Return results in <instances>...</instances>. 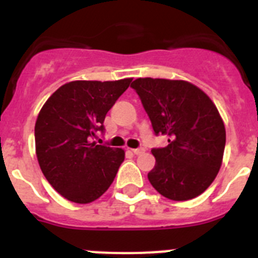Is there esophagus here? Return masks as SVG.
Segmentation results:
<instances>
[{
  "label": "esophagus",
  "mask_w": 258,
  "mask_h": 258,
  "mask_svg": "<svg viewBox=\"0 0 258 258\" xmlns=\"http://www.w3.org/2000/svg\"><path fill=\"white\" fill-rule=\"evenodd\" d=\"M132 151H133L134 155H141V154H143L146 150L145 149H134V150H132Z\"/></svg>",
  "instance_id": "obj_1"
}]
</instances>
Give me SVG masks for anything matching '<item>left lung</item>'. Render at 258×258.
<instances>
[{"label":"left lung","mask_w":258,"mask_h":258,"mask_svg":"<svg viewBox=\"0 0 258 258\" xmlns=\"http://www.w3.org/2000/svg\"><path fill=\"white\" fill-rule=\"evenodd\" d=\"M132 88L168 146L152 149L149 181L163 197L183 202L199 197L214 181L226 143L225 124L211 98L183 80L137 79Z\"/></svg>","instance_id":"1"}]
</instances>
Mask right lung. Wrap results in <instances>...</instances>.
<instances>
[{
	"mask_svg": "<svg viewBox=\"0 0 258 258\" xmlns=\"http://www.w3.org/2000/svg\"><path fill=\"white\" fill-rule=\"evenodd\" d=\"M132 80L71 81L41 108L35 125L38 164L49 183L70 202H94L115 179L125 151L90 138L103 132L107 112Z\"/></svg>",
	"mask_w": 258,
	"mask_h": 258,
	"instance_id": "add662e5",
	"label": "right lung"
}]
</instances>
